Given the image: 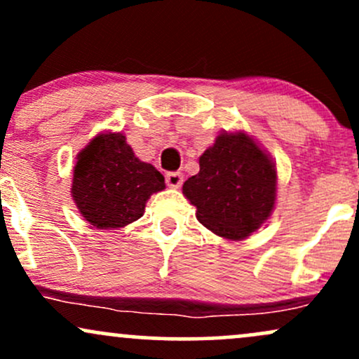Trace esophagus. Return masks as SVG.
I'll use <instances>...</instances> for the list:
<instances>
[{
  "mask_svg": "<svg viewBox=\"0 0 359 359\" xmlns=\"http://www.w3.org/2000/svg\"><path fill=\"white\" fill-rule=\"evenodd\" d=\"M165 182L167 185H170V187H180L184 182V175L180 174V172H168V174L165 175Z\"/></svg>",
  "mask_w": 359,
  "mask_h": 359,
  "instance_id": "1",
  "label": "esophagus"
}]
</instances>
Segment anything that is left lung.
I'll use <instances>...</instances> for the list:
<instances>
[{
  "label": "left lung",
  "instance_id": "1",
  "mask_svg": "<svg viewBox=\"0 0 359 359\" xmlns=\"http://www.w3.org/2000/svg\"><path fill=\"white\" fill-rule=\"evenodd\" d=\"M199 174L184 182L201 224L226 240H245L273 211L275 163L250 135L221 133L201 155Z\"/></svg>",
  "mask_w": 359,
  "mask_h": 359
}]
</instances>
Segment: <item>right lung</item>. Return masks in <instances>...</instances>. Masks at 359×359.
<instances>
[{
	"instance_id": "add662e5",
	"label": "right lung",
	"mask_w": 359,
	"mask_h": 359,
	"mask_svg": "<svg viewBox=\"0 0 359 359\" xmlns=\"http://www.w3.org/2000/svg\"><path fill=\"white\" fill-rule=\"evenodd\" d=\"M165 179L135 156L121 133H101L77 155L72 197L84 219L97 229L123 228L140 219Z\"/></svg>"
}]
</instances>
